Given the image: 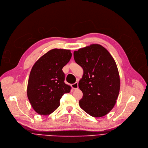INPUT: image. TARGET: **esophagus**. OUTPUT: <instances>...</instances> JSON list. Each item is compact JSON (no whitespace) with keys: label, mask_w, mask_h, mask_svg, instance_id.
Masks as SVG:
<instances>
[{"label":"esophagus","mask_w":148,"mask_h":148,"mask_svg":"<svg viewBox=\"0 0 148 148\" xmlns=\"http://www.w3.org/2000/svg\"><path fill=\"white\" fill-rule=\"evenodd\" d=\"M71 86H72V88L74 89V90L78 89V82H75V83L72 84Z\"/></svg>","instance_id":"obj_1"}]
</instances>
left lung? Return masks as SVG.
I'll use <instances>...</instances> for the list:
<instances>
[{
    "instance_id": "left-lung-1",
    "label": "left lung",
    "mask_w": 148,
    "mask_h": 148,
    "mask_svg": "<svg viewBox=\"0 0 148 148\" xmlns=\"http://www.w3.org/2000/svg\"><path fill=\"white\" fill-rule=\"evenodd\" d=\"M73 56L84 70L78 84L83 93L80 107L95 117L107 114L114 107L120 90L114 60L106 49L97 44L79 49Z\"/></svg>"
}]
</instances>
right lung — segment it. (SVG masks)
I'll return each instance as SVG.
<instances>
[{
  "instance_id": "right-lung-1",
  "label": "right lung",
  "mask_w": 148,
  "mask_h": 148,
  "mask_svg": "<svg viewBox=\"0 0 148 148\" xmlns=\"http://www.w3.org/2000/svg\"><path fill=\"white\" fill-rule=\"evenodd\" d=\"M72 57L70 50L53 49L34 64L28 80L27 95L32 108L40 115L50 114L60 105V101L69 93L62 69Z\"/></svg>"
}]
</instances>
